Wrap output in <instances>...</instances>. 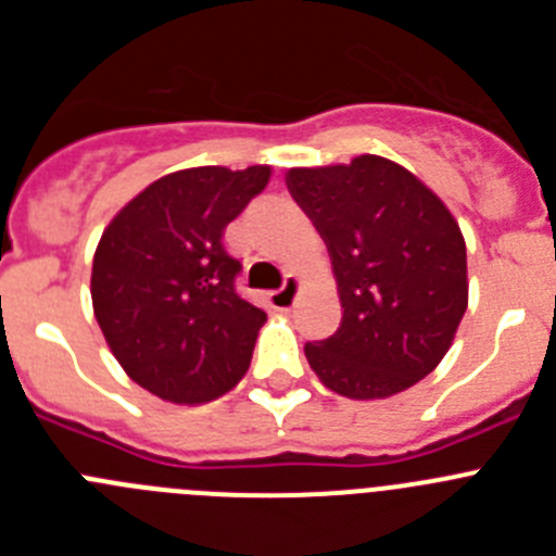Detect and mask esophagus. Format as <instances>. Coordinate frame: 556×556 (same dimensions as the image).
Masks as SVG:
<instances>
[{"label":"esophagus","mask_w":556,"mask_h":556,"mask_svg":"<svg viewBox=\"0 0 556 556\" xmlns=\"http://www.w3.org/2000/svg\"><path fill=\"white\" fill-rule=\"evenodd\" d=\"M298 294H301V278H298V275H289L281 289L269 292V306L278 308V312H289V308L298 303Z\"/></svg>","instance_id":"1"}]
</instances>
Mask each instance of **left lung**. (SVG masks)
I'll list each match as a JSON object with an SVG mask.
<instances>
[{
    "instance_id": "obj_1",
    "label": "left lung",
    "mask_w": 556,
    "mask_h": 556,
    "mask_svg": "<svg viewBox=\"0 0 556 556\" xmlns=\"http://www.w3.org/2000/svg\"><path fill=\"white\" fill-rule=\"evenodd\" d=\"M294 203L331 255L342 323L306 358L323 384L353 401L409 390L448 353L468 308V253L448 205L381 155L294 166Z\"/></svg>"
}]
</instances>
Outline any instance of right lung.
Returning a JSON list of instances; mask_svg holds the SVG:
<instances>
[{"instance_id": "1", "label": "right lung", "mask_w": 556, "mask_h": 556, "mask_svg": "<svg viewBox=\"0 0 556 556\" xmlns=\"http://www.w3.org/2000/svg\"><path fill=\"white\" fill-rule=\"evenodd\" d=\"M273 166H194L139 191L102 230L91 303L122 370L169 404H208L248 372L267 314L239 298L223 233Z\"/></svg>"}]
</instances>
